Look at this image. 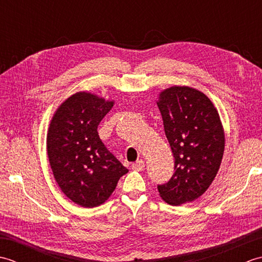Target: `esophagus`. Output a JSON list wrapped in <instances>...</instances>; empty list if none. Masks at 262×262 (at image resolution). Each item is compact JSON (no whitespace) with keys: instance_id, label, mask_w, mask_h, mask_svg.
<instances>
[{"instance_id":"esophagus-1","label":"esophagus","mask_w":262,"mask_h":262,"mask_svg":"<svg viewBox=\"0 0 262 262\" xmlns=\"http://www.w3.org/2000/svg\"><path fill=\"white\" fill-rule=\"evenodd\" d=\"M144 168H145V162H144L143 160L137 161V162L132 164V169L135 171H142Z\"/></svg>"}]
</instances>
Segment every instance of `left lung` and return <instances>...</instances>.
Wrapping results in <instances>:
<instances>
[{
	"label": "left lung",
	"instance_id": "left-lung-1",
	"mask_svg": "<svg viewBox=\"0 0 262 262\" xmlns=\"http://www.w3.org/2000/svg\"><path fill=\"white\" fill-rule=\"evenodd\" d=\"M157 104L174 158V173L158 187L159 193L172 206L191 203L209 188L223 159L219 111L205 93L186 85L161 91Z\"/></svg>",
	"mask_w": 262,
	"mask_h": 262
}]
</instances>
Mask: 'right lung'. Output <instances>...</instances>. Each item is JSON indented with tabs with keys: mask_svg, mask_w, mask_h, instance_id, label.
Instances as JSON below:
<instances>
[{
	"mask_svg": "<svg viewBox=\"0 0 262 262\" xmlns=\"http://www.w3.org/2000/svg\"><path fill=\"white\" fill-rule=\"evenodd\" d=\"M114 104L91 92H76L58 105L48 127L47 154L55 180L81 207L102 205L128 172L98 134V125Z\"/></svg>",
	"mask_w": 262,
	"mask_h": 262,
	"instance_id": "add662e5",
	"label": "right lung"
}]
</instances>
